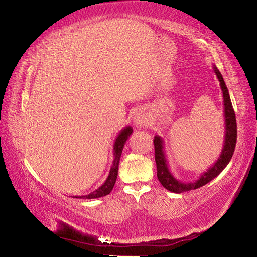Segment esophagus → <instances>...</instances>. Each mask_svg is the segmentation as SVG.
Segmentation results:
<instances>
[{
	"instance_id": "34e87169",
	"label": "esophagus",
	"mask_w": 257,
	"mask_h": 257,
	"mask_svg": "<svg viewBox=\"0 0 257 257\" xmlns=\"http://www.w3.org/2000/svg\"><path fill=\"white\" fill-rule=\"evenodd\" d=\"M134 122L137 128L145 127L147 124V118L143 112H137L134 116Z\"/></svg>"
}]
</instances>
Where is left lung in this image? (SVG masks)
<instances>
[{
	"instance_id": "left-lung-1",
	"label": "left lung",
	"mask_w": 257,
	"mask_h": 257,
	"mask_svg": "<svg viewBox=\"0 0 257 257\" xmlns=\"http://www.w3.org/2000/svg\"><path fill=\"white\" fill-rule=\"evenodd\" d=\"M213 71L216 73L217 78L220 82V87L223 96V116H225V138H223V147L221 149L220 156L218 157L216 163H213L212 166H210L195 182L190 183H183L179 180H176L171 173L167 165L165 152H164V141L161 136L154 137V146H155V162L157 167V177L161 184L166 190L174 193L186 192L190 190H195L206 185L210 181H212L214 177H217L221 172L225 170V167L230 162L237 142V123L235 111L232 108L229 92L226 86V83L223 81L221 73L218 71V68L213 65Z\"/></svg>"
}]
</instances>
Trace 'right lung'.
Instances as JSON below:
<instances>
[{
  "label": "right lung",
  "instance_id": "1",
  "mask_svg": "<svg viewBox=\"0 0 257 257\" xmlns=\"http://www.w3.org/2000/svg\"><path fill=\"white\" fill-rule=\"evenodd\" d=\"M133 133L132 127H125L116 136L114 144H113V156L114 160L112 162V166H111L109 175L106 177V180L103 184H102L99 189H96L93 192L88 193L86 195H81V197H73V198H80V199H97L108 195L111 191H112L113 186L115 184L116 177H118V169H119V162L121 154H122V149L127 139L130 137V135Z\"/></svg>",
  "mask_w": 257,
  "mask_h": 257
}]
</instances>
